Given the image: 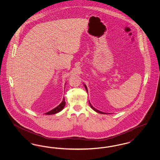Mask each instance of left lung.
<instances>
[{
  "instance_id": "left-lung-1",
  "label": "left lung",
  "mask_w": 160,
  "mask_h": 160,
  "mask_svg": "<svg viewBox=\"0 0 160 160\" xmlns=\"http://www.w3.org/2000/svg\"><path fill=\"white\" fill-rule=\"evenodd\" d=\"M84 87H85V88H86V91H88V89H87V87H86V85H84ZM89 104H90V106L92 108L93 110H95V112H97V113H102V114H106L105 113H103V112H101V111H99L98 110H97L96 108H95L93 107L91 105V104L89 102Z\"/></svg>"
}]
</instances>
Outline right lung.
<instances>
[{
  "label": "right lung",
  "instance_id": "obj_1",
  "mask_svg": "<svg viewBox=\"0 0 160 160\" xmlns=\"http://www.w3.org/2000/svg\"><path fill=\"white\" fill-rule=\"evenodd\" d=\"M65 106V98H63V101H62L61 104L58 106L56 107V108H53V110L48 112L46 113L45 114H47V115H50V114H56L59 112H61V110L64 108V107Z\"/></svg>",
  "mask_w": 160,
  "mask_h": 160
}]
</instances>
